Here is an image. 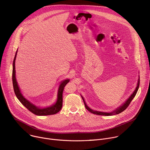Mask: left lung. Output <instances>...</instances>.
<instances>
[{
  "label": "left lung",
  "instance_id": "left-lung-1",
  "mask_svg": "<svg viewBox=\"0 0 150 150\" xmlns=\"http://www.w3.org/2000/svg\"><path fill=\"white\" fill-rule=\"evenodd\" d=\"M139 87V79H138V84H137V88H136L135 90L134 91V92L133 93V94L131 96V97L127 100V101L122 105L119 107V108L116 109L115 111H113L112 112H110V113H104V112H101L95 111V110H91L90 108H89L88 107L87 105V104H86V103H85V101H84V100H83L82 97V100L83 101V103H84V104H85V108H86L91 113H93V114H95V115H102V116H112V115L119 114L121 112H123L125 109H126V108H127L128 106H129V105L130 104L131 102L132 101V100H133V98L135 97V95L137 94V93L138 91Z\"/></svg>",
  "mask_w": 150,
  "mask_h": 150
}]
</instances>
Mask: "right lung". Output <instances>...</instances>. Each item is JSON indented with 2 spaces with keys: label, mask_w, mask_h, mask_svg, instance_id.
Returning <instances> with one entry per match:
<instances>
[{
  "label": "right lung",
  "mask_w": 150,
  "mask_h": 150,
  "mask_svg": "<svg viewBox=\"0 0 150 150\" xmlns=\"http://www.w3.org/2000/svg\"><path fill=\"white\" fill-rule=\"evenodd\" d=\"M17 54V51L16 52L13 61V70H12V83H13V87L15 94L17 97V98L19 100V101L22 103L25 108L31 112L34 113L37 116H46V115H54L58 113L62 108V103H63V97L62 94L63 91L65 88V85L69 82V79H66L62 82L61 84L59 87L58 93H57V99L56 103L49 108L45 109H40L38 107L34 105L32 103H31L29 101H28L26 98H25L21 94L19 87L18 85L16 78H15V62L16 59V56Z\"/></svg>",
  "instance_id": "obj_1"
}]
</instances>
